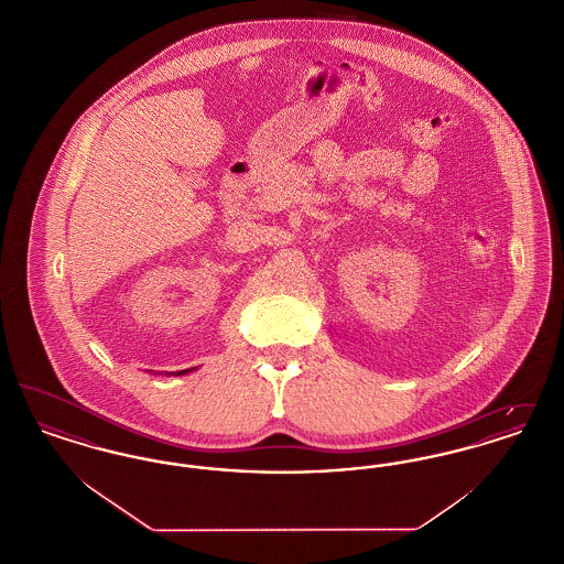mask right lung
<instances>
[{
    "label": "right lung",
    "mask_w": 564,
    "mask_h": 564,
    "mask_svg": "<svg viewBox=\"0 0 564 564\" xmlns=\"http://www.w3.org/2000/svg\"><path fill=\"white\" fill-rule=\"evenodd\" d=\"M177 375H188V370H184V372H177Z\"/></svg>",
    "instance_id": "right-lung-1"
}]
</instances>
